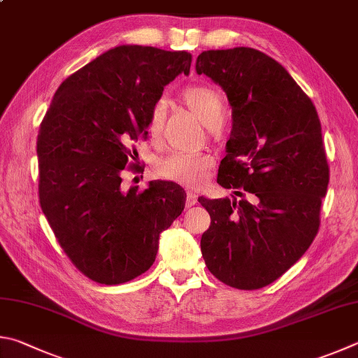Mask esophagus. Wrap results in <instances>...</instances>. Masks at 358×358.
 Masks as SVG:
<instances>
[{
  "label": "esophagus",
  "instance_id": "obj_1",
  "mask_svg": "<svg viewBox=\"0 0 358 358\" xmlns=\"http://www.w3.org/2000/svg\"><path fill=\"white\" fill-rule=\"evenodd\" d=\"M187 206L192 208V206H195L198 203V195L193 190H187Z\"/></svg>",
  "mask_w": 358,
  "mask_h": 358
}]
</instances>
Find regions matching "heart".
Here are the masks:
<instances>
[{
  "label": "heart",
  "instance_id": "1",
  "mask_svg": "<svg viewBox=\"0 0 358 358\" xmlns=\"http://www.w3.org/2000/svg\"><path fill=\"white\" fill-rule=\"evenodd\" d=\"M180 99L206 127L215 129L223 122L224 100L222 94L214 87L206 85L189 86L180 92ZM165 117V103L157 102L149 113L148 129L150 135L157 136L160 134ZM212 165H214V159L209 154L173 152L157 160L154 169L155 174L163 179L185 185H198L206 179Z\"/></svg>",
  "mask_w": 358,
  "mask_h": 358
}]
</instances>
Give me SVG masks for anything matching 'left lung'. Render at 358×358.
Wrapping results in <instances>:
<instances>
[{
  "label": "left lung",
  "instance_id": "left-lung-1",
  "mask_svg": "<svg viewBox=\"0 0 358 358\" xmlns=\"http://www.w3.org/2000/svg\"><path fill=\"white\" fill-rule=\"evenodd\" d=\"M196 72L227 92L233 129L217 182L241 199L198 198L210 227L201 253L215 278L253 291L310 248L329 185L316 106L286 69L259 50H208Z\"/></svg>",
  "mask_w": 358,
  "mask_h": 358
}]
</instances>
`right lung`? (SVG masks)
<instances>
[{
    "label": "right lung",
    "instance_id": "add662e5",
    "mask_svg": "<svg viewBox=\"0 0 358 358\" xmlns=\"http://www.w3.org/2000/svg\"><path fill=\"white\" fill-rule=\"evenodd\" d=\"M192 55L119 45L62 81L37 135L39 201L72 264L100 285H121L154 264L163 229L182 214L184 189L150 180L122 189L135 144L169 81Z\"/></svg>",
    "mask_w": 358,
    "mask_h": 358
}]
</instances>
